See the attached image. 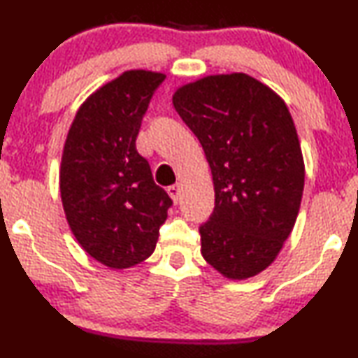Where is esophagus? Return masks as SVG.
Masks as SVG:
<instances>
[{"mask_svg": "<svg viewBox=\"0 0 358 358\" xmlns=\"http://www.w3.org/2000/svg\"><path fill=\"white\" fill-rule=\"evenodd\" d=\"M166 190H168L169 197L173 199L176 203H178V202H179V199H180V187H179V185H178V184H174V185H169V187L166 189Z\"/></svg>", "mask_w": 358, "mask_h": 358, "instance_id": "esophagus-1", "label": "esophagus"}]
</instances>
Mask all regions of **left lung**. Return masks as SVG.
I'll use <instances>...</instances> for the list:
<instances>
[{
  "mask_svg": "<svg viewBox=\"0 0 358 358\" xmlns=\"http://www.w3.org/2000/svg\"><path fill=\"white\" fill-rule=\"evenodd\" d=\"M174 109L212 169L215 208L200 224L202 256L233 280L271 266L290 236L305 187V163L288 107L244 73L179 87Z\"/></svg>",
  "mask_w": 358,
  "mask_h": 358,
  "instance_id": "obj_1",
  "label": "left lung"
}]
</instances>
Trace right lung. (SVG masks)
I'll return each mask as SVG.
<instances>
[{
	"label": "right lung",
	"mask_w": 358,
	"mask_h": 358,
	"mask_svg": "<svg viewBox=\"0 0 358 358\" xmlns=\"http://www.w3.org/2000/svg\"><path fill=\"white\" fill-rule=\"evenodd\" d=\"M166 75L130 70L87 97L62 156L60 192L81 248L110 268L153 254L173 200L136 151L141 120Z\"/></svg>",
	"instance_id": "add662e5"
}]
</instances>
